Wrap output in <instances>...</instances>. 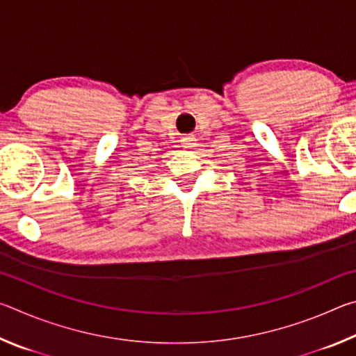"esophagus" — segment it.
Listing matches in <instances>:
<instances>
[{"instance_id":"1","label":"esophagus","mask_w":356,"mask_h":356,"mask_svg":"<svg viewBox=\"0 0 356 356\" xmlns=\"http://www.w3.org/2000/svg\"><path fill=\"white\" fill-rule=\"evenodd\" d=\"M195 141H196L195 136H190V135L180 138V143L184 144V147H191L193 144H195Z\"/></svg>"}]
</instances>
